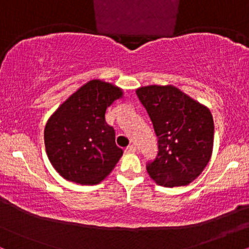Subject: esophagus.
Returning <instances> with one entry per match:
<instances>
[{
	"label": "esophagus",
	"instance_id": "1",
	"mask_svg": "<svg viewBox=\"0 0 249 249\" xmlns=\"http://www.w3.org/2000/svg\"><path fill=\"white\" fill-rule=\"evenodd\" d=\"M137 151L136 146H133V145H130V146L125 147V152L126 153H134Z\"/></svg>",
	"mask_w": 249,
	"mask_h": 249
}]
</instances>
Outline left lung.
Here are the masks:
<instances>
[{
	"label": "left lung",
	"mask_w": 249,
	"mask_h": 249,
	"mask_svg": "<svg viewBox=\"0 0 249 249\" xmlns=\"http://www.w3.org/2000/svg\"><path fill=\"white\" fill-rule=\"evenodd\" d=\"M136 93L158 137V154L147 162L148 174L160 186L188 185L212 156V113L172 85H148Z\"/></svg>",
	"instance_id": "8db88e82"
}]
</instances>
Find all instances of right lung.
Here are the masks:
<instances>
[{
    "instance_id": "1",
    "label": "right lung",
    "mask_w": 249,
    "mask_h": 249,
    "mask_svg": "<svg viewBox=\"0 0 249 249\" xmlns=\"http://www.w3.org/2000/svg\"><path fill=\"white\" fill-rule=\"evenodd\" d=\"M122 97L119 88L93 79L50 117L44 130L45 150L63 178L96 185L113 170L123 150L116 145L115 130L105 122V112Z\"/></svg>"
}]
</instances>
